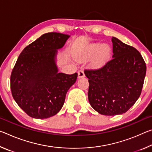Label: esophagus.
Returning a JSON list of instances; mask_svg holds the SVG:
<instances>
[{
    "instance_id": "34e87169",
    "label": "esophagus",
    "mask_w": 152,
    "mask_h": 152,
    "mask_svg": "<svg viewBox=\"0 0 152 152\" xmlns=\"http://www.w3.org/2000/svg\"><path fill=\"white\" fill-rule=\"evenodd\" d=\"M78 78H84L85 75H84V71L83 70H80L78 71Z\"/></svg>"
}]
</instances>
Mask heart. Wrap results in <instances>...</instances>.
I'll return each mask as SVG.
<instances>
[{
    "mask_svg": "<svg viewBox=\"0 0 152 152\" xmlns=\"http://www.w3.org/2000/svg\"><path fill=\"white\" fill-rule=\"evenodd\" d=\"M111 54V48L107 43L102 44L100 42H95L89 44L81 51L75 58L77 60L82 61L92 57L91 64L93 68H101L109 60Z\"/></svg>",
    "mask_w": 152,
    "mask_h": 152,
    "instance_id": "b5f03b06",
    "label": "heart"
}]
</instances>
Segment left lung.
<instances>
[{
    "label": "left lung",
    "mask_w": 152,
    "mask_h": 152,
    "mask_svg": "<svg viewBox=\"0 0 152 152\" xmlns=\"http://www.w3.org/2000/svg\"><path fill=\"white\" fill-rule=\"evenodd\" d=\"M113 59L102 68L85 70L88 78V98L101 115L114 116L127 112L140 97L146 74L141 53L113 37Z\"/></svg>",
    "instance_id": "left-lung-1"
}]
</instances>
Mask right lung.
Wrapping results in <instances>:
<instances>
[{
	"instance_id": "add662e5",
	"label": "right lung",
	"mask_w": 152,
	"mask_h": 152,
	"mask_svg": "<svg viewBox=\"0 0 152 152\" xmlns=\"http://www.w3.org/2000/svg\"><path fill=\"white\" fill-rule=\"evenodd\" d=\"M70 35L45 33L27 45L18 58L11 76L12 97L22 110L35 119H47L62 108L67 92L78 74L59 73L58 50Z\"/></svg>"
}]
</instances>
